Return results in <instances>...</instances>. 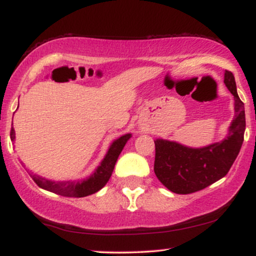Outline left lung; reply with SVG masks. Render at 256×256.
<instances>
[{
    "label": "left lung",
    "mask_w": 256,
    "mask_h": 256,
    "mask_svg": "<svg viewBox=\"0 0 256 256\" xmlns=\"http://www.w3.org/2000/svg\"><path fill=\"white\" fill-rule=\"evenodd\" d=\"M224 84L234 96L235 114L222 141L194 148L165 138L154 140V172L160 182L174 194H192L220 180L238 156L246 130L244 104L240 100L232 72L224 71Z\"/></svg>",
    "instance_id": "obj_1"
}]
</instances>
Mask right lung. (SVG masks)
Segmentation results:
<instances>
[{
  "label": "right lung",
  "instance_id": "1",
  "mask_svg": "<svg viewBox=\"0 0 256 256\" xmlns=\"http://www.w3.org/2000/svg\"><path fill=\"white\" fill-rule=\"evenodd\" d=\"M132 138V133H127L122 136L112 141L106 150L103 160L97 166V168L88 176V178L80 179V180H65V182H56L52 179L45 178L38 174L32 173L30 176L36 184L44 190L53 192V194L64 196V197H86L92 194H96L100 191L104 185L108 182L114 171V167L118 162V158L121 154L122 150L124 148L129 138ZM10 138L14 142L15 141V129L12 127Z\"/></svg>",
  "mask_w": 256,
  "mask_h": 256
}]
</instances>
